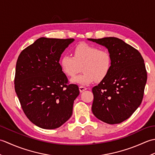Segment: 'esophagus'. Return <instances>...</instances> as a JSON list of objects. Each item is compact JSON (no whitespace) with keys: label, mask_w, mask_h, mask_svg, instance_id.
Returning a JSON list of instances; mask_svg holds the SVG:
<instances>
[{"label":"esophagus","mask_w":155,"mask_h":155,"mask_svg":"<svg viewBox=\"0 0 155 155\" xmlns=\"http://www.w3.org/2000/svg\"><path fill=\"white\" fill-rule=\"evenodd\" d=\"M87 88L84 87V86H83V85H81V86L79 87V91H80L81 93H82V92H83L84 91L87 90Z\"/></svg>","instance_id":"34e87169"}]
</instances>
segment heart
Here are the masks:
<instances>
[{"label":"heart","mask_w":155,"mask_h":155,"mask_svg":"<svg viewBox=\"0 0 155 155\" xmlns=\"http://www.w3.org/2000/svg\"><path fill=\"white\" fill-rule=\"evenodd\" d=\"M73 57L64 54L60 60L62 72L73 77L81 70L83 73L72 78L73 83L88 84L94 80L101 81L106 78L111 70L113 58L109 52L102 50L97 46L81 42L72 50Z\"/></svg>","instance_id":"b5f03b06"}]
</instances>
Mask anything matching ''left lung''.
Segmentation results:
<instances>
[{"label":"left lung","mask_w":155,"mask_h":155,"mask_svg":"<svg viewBox=\"0 0 155 155\" xmlns=\"http://www.w3.org/2000/svg\"><path fill=\"white\" fill-rule=\"evenodd\" d=\"M88 40L107 47L113 58L109 74L92 89V111L104 123L119 124L142 103L147 80L144 59L136 48L118 38Z\"/></svg>","instance_id":"left-lung-1"}]
</instances>
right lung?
<instances>
[{"label": "right lung", "instance_id": "1", "mask_svg": "<svg viewBox=\"0 0 155 155\" xmlns=\"http://www.w3.org/2000/svg\"><path fill=\"white\" fill-rule=\"evenodd\" d=\"M73 38L41 37L25 48L16 61L15 89L22 109L32 123L54 129L72 114L77 84H69L59 63L61 54Z\"/></svg>", "mask_w": 155, "mask_h": 155}]
</instances>
